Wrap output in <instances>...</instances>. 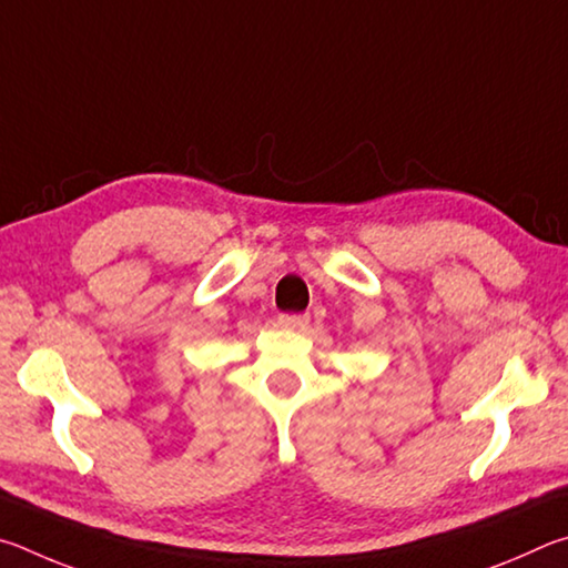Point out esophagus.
I'll list each match as a JSON object with an SVG mask.
<instances>
[{"label": "esophagus", "mask_w": 568, "mask_h": 568, "mask_svg": "<svg viewBox=\"0 0 568 568\" xmlns=\"http://www.w3.org/2000/svg\"><path fill=\"white\" fill-rule=\"evenodd\" d=\"M306 324H310V316L306 314H282L278 316V326H282V329L302 332Z\"/></svg>", "instance_id": "esophagus-1"}]
</instances>
